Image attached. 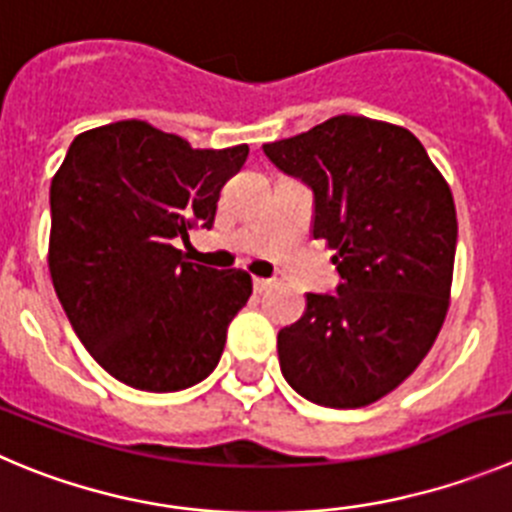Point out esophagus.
I'll list each match as a JSON object with an SVG mask.
<instances>
[{"instance_id":"1","label":"esophagus","mask_w":512,"mask_h":512,"mask_svg":"<svg viewBox=\"0 0 512 512\" xmlns=\"http://www.w3.org/2000/svg\"><path fill=\"white\" fill-rule=\"evenodd\" d=\"M270 285H272V280H267V278H252V288H255V293H265Z\"/></svg>"}]
</instances>
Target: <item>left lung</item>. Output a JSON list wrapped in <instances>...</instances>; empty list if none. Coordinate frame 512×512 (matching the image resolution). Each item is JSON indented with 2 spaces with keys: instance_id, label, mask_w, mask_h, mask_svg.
I'll return each instance as SVG.
<instances>
[{
  "instance_id": "1",
  "label": "left lung",
  "mask_w": 512,
  "mask_h": 512,
  "mask_svg": "<svg viewBox=\"0 0 512 512\" xmlns=\"http://www.w3.org/2000/svg\"><path fill=\"white\" fill-rule=\"evenodd\" d=\"M262 151L313 189V237L341 275L336 295L308 293L303 318L278 333L280 371L321 407L374 404L422 364L450 308V186L414 133L364 116Z\"/></svg>"
}]
</instances>
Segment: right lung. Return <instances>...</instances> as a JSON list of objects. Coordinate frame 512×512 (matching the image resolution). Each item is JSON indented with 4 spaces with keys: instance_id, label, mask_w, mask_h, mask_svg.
Wrapping results in <instances>:
<instances>
[{
    "instance_id": "add662e5",
    "label": "right lung",
    "mask_w": 512,
    "mask_h": 512,
    "mask_svg": "<svg viewBox=\"0 0 512 512\" xmlns=\"http://www.w3.org/2000/svg\"><path fill=\"white\" fill-rule=\"evenodd\" d=\"M247 143L191 148L146 121L85 131L50 184V275L90 356L141 391H179L219 364L227 326L252 295L245 270L184 257L212 229L222 186Z\"/></svg>"
}]
</instances>
